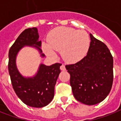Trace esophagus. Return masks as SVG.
<instances>
[{
    "label": "esophagus",
    "instance_id": "34e87169",
    "mask_svg": "<svg viewBox=\"0 0 121 121\" xmlns=\"http://www.w3.org/2000/svg\"><path fill=\"white\" fill-rule=\"evenodd\" d=\"M60 70H61V71H65V70H66L65 66H64V65H63V64H62L61 66H60Z\"/></svg>",
    "mask_w": 121,
    "mask_h": 121
}]
</instances>
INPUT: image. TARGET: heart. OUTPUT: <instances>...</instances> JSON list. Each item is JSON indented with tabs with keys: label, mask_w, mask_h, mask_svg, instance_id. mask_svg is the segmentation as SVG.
<instances>
[{
	"label": "heart",
	"mask_w": 121,
	"mask_h": 121,
	"mask_svg": "<svg viewBox=\"0 0 121 121\" xmlns=\"http://www.w3.org/2000/svg\"><path fill=\"white\" fill-rule=\"evenodd\" d=\"M48 44L42 43V50L48 56L56 57L54 50L61 53L68 63H76L86 57L90 46L88 34L83 30L67 27H57L48 35Z\"/></svg>",
	"instance_id": "obj_1"
}]
</instances>
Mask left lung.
<instances>
[{"label":"left lung","instance_id":"8db88e82","mask_svg":"<svg viewBox=\"0 0 121 121\" xmlns=\"http://www.w3.org/2000/svg\"><path fill=\"white\" fill-rule=\"evenodd\" d=\"M90 46L86 56L74 64L66 65L70 85L77 100L95 105L106 99L113 83V60L106 45L90 33Z\"/></svg>","mask_w":121,"mask_h":121}]
</instances>
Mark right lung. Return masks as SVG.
I'll return each mask as SVG.
<instances>
[{
    "instance_id": "right-lung-1",
    "label": "right lung",
    "mask_w": 121,
    "mask_h": 121,
    "mask_svg": "<svg viewBox=\"0 0 121 121\" xmlns=\"http://www.w3.org/2000/svg\"><path fill=\"white\" fill-rule=\"evenodd\" d=\"M25 46L33 48L42 53L41 40L37 28H28L21 33L9 51L8 70L11 84L19 99L26 105L33 108L47 106L54 97L55 86L60 73L61 64L55 63L51 66L40 64L37 73L31 77L22 75L17 66L18 52Z\"/></svg>"
}]
</instances>
